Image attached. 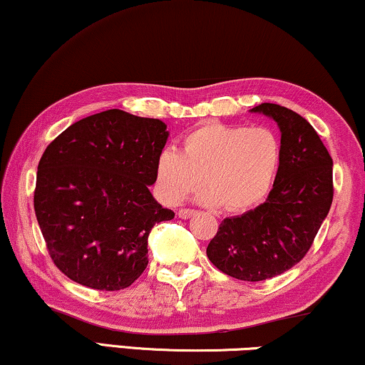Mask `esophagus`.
Masks as SVG:
<instances>
[{
	"label": "esophagus",
	"mask_w": 365,
	"mask_h": 365,
	"mask_svg": "<svg viewBox=\"0 0 365 365\" xmlns=\"http://www.w3.org/2000/svg\"><path fill=\"white\" fill-rule=\"evenodd\" d=\"M197 214V210H194V209H179L178 210V215L181 219H189V217H192V215H195Z\"/></svg>",
	"instance_id": "34e87169"
}]
</instances>
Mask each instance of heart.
<instances>
[{"instance_id": "b5f03b06", "label": "heart", "mask_w": 365, "mask_h": 365, "mask_svg": "<svg viewBox=\"0 0 365 365\" xmlns=\"http://www.w3.org/2000/svg\"><path fill=\"white\" fill-rule=\"evenodd\" d=\"M282 146L272 130L205 121L184 135L181 153L166 148L156 158L161 197L178 204L204 184L200 199L240 212L260 204L277 178Z\"/></svg>"}]
</instances>
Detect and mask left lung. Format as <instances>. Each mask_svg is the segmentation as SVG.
I'll use <instances>...</instances> for the list:
<instances>
[{
  "instance_id": "left-lung-1",
  "label": "left lung",
  "mask_w": 365,
  "mask_h": 365,
  "mask_svg": "<svg viewBox=\"0 0 365 365\" xmlns=\"http://www.w3.org/2000/svg\"><path fill=\"white\" fill-rule=\"evenodd\" d=\"M273 118L282 131V160L267 200L227 217L207 245L220 272L244 282L282 274L313 245L332 204V158L313 126L277 103L252 108Z\"/></svg>"
}]
</instances>
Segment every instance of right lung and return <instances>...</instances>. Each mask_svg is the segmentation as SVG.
Wrapping results in <instances>:
<instances>
[{"instance_id": "right-lung-1", "label": "right lung", "mask_w": 365, "mask_h": 365, "mask_svg": "<svg viewBox=\"0 0 365 365\" xmlns=\"http://www.w3.org/2000/svg\"><path fill=\"white\" fill-rule=\"evenodd\" d=\"M168 135L161 120L113 108L46 148L34 210L52 262L72 282L117 292L145 272L153 225L174 217L150 192Z\"/></svg>"}]
</instances>
